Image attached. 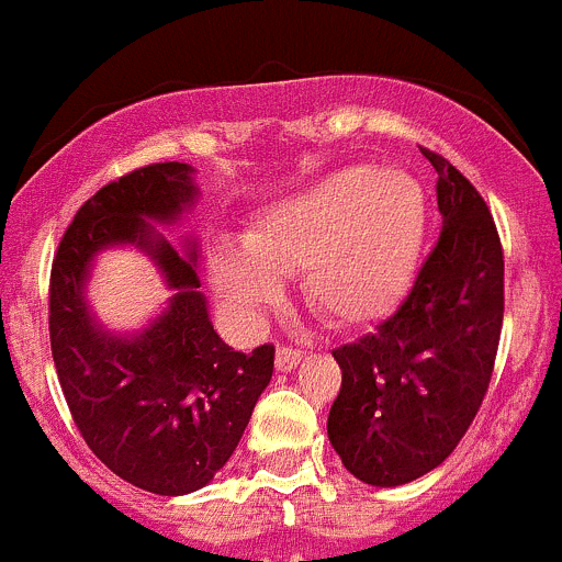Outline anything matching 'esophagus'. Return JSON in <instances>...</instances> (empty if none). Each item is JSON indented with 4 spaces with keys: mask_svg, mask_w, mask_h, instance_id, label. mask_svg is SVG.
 Instances as JSON below:
<instances>
[{
    "mask_svg": "<svg viewBox=\"0 0 562 562\" xmlns=\"http://www.w3.org/2000/svg\"><path fill=\"white\" fill-rule=\"evenodd\" d=\"M303 360V352L294 347H279V352H276V369L279 371H292L294 366Z\"/></svg>",
    "mask_w": 562,
    "mask_h": 562,
    "instance_id": "esophagus-1",
    "label": "esophagus"
}]
</instances>
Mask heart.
Returning a JSON list of instances; mask_svg holds the SVG:
<instances>
[{"mask_svg": "<svg viewBox=\"0 0 562 562\" xmlns=\"http://www.w3.org/2000/svg\"><path fill=\"white\" fill-rule=\"evenodd\" d=\"M426 199L402 169L347 166L270 204L243 235V251L210 262L221 297L257 311L279 297L276 276L300 273L303 297L336 327L391 314L413 283Z\"/></svg>", "mask_w": 562, "mask_h": 562, "instance_id": "heart-1", "label": "heart"}]
</instances>
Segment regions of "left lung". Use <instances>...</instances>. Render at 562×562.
<instances>
[{
    "label": "left lung",
    "instance_id": "1",
    "mask_svg": "<svg viewBox=\"0 0 562 562\" xmlns=\"http://www.w3.org/2000/svg\"><path fill=\"white\" fill-rule=\"evenodd\" d=\"M442 232L413 289L374 333L333 349L341 387L327 437L371 486H402L440 468L481 409L503 330V246L475 186L442 155Z\"/></svg>",
    "mask_w": 562,
    "mask_h": 562
}]
</instances>
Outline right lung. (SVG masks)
<instances>
[{"label": "right lung", "mask_w": 562, "mask_h": 562, "mask_svg": "<svg viewBox=\"0 0 562 562\" xmlns=\"http://www.w3.org/2000/svg\"><path fill=\"white\" fill-rule=\"evenodd\" d=\"M188 164L133 169L81 204L52 265L48 333L74 424L111 472L153 494H188L213 481L246 431L273 376V344L235 352L221 341L199 292L193 257H182L155 221H177L196 188ZM136 241L176 289L144 334H103L86 314L83 281L98 250Z\"/></svg>", "instance_id": "1"}]
</instances>
